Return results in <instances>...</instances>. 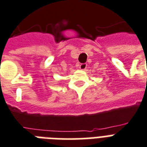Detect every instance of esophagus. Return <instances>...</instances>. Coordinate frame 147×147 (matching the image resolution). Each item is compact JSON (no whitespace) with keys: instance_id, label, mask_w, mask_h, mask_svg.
<instances>
[{"instance_id":"esophagus-1","label":"esophagus","mask_w":147,"mask_h":147,"mask_svg":"<svg viewBox=\"0 0 147 147\" xmlns=\"http://www.w3.org/2000/svg\"><path fill=\"white\" fill-rule=\"evenodd\" d=\"M87 68V64L86 63H82L79 66V69L81 70H85Z\"/></svg>"}]
</instances>
